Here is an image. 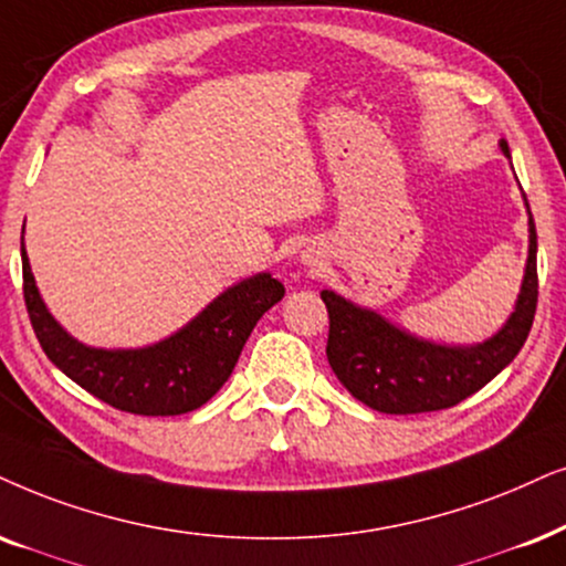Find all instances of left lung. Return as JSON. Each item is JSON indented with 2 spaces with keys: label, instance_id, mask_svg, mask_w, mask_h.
Instances as JSON below:
<instances>
[{
  "label": "left lung",
  "instance_id": "1",
  "mask_svg": "<svg viewBox=\"0 0 566 566\" xmlns=\"http://www.w3.org/2000/svg\"><path fill=\"white\" fill-rule=\"evenodd\" d=\"M502 150L510 156L507 143ZM535 223L531 218V249L517 306L491 340L471 348H447L418 340L400 327L361 310L333 291H322L329 314L327 361L340 385L379 413H431L458 406L489 385L520 354L533 327L538 304L535 268Z\"/></svg>",
  "mask_w": 566,
  "mask_h": 566
}]
</instances>
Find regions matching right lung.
<instances>
[{"label":"right lung","mask_w":566,"mask_h":566,"mask_svg":"<svg viewBox=\"0 0 566 566\" xmlns=\"http://www.w3.org/2000/svg\"><path fill=\"white\" fill-rule=\"evenodd\" d=\"M23 254V296L33 333L49 361L83 390L135 416H181L216 395L237 366L247 337L285 289L268 273L233 285L185 329L150 348H87L51 317Z\"/></svg>","instance_id":"add662e5"}]
</instances>
